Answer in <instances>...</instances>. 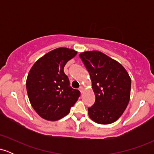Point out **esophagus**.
<instances>
[{
  "label": "esophagus",
  "instance_id": "obj_1",
  "mask_svg": "<svg viewBox=\"0 0 154 154\" xmlns=\"http://www.w3.org/2000/svg\"><path fill=\"white\" fill-rule=\"evenodd\" d=\"M79 91H80L81 93H82L83 91H84V88H83V87L81 86V87H79Z\"/></svg>",
  "mask_w": 154,
  "mask_h": 154
}]
</instances>
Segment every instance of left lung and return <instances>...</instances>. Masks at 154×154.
<instances>
[{
	"instance_id": "left-lung-1",
	"label": "left lung",
	"mask_w": 154,
	"mask_h": 154,
	"mask_svg": "<svg viewBox=\"0 0 154 154\" xmlns=\"http://www.w3.org/2000/svg\"><path fill=\"white\" fill-rule=\"evenodd\" d=\"M89 72L95 101L88 108L95 122L109 125L122 115L130 98L131 79L121 63L98 51L79 54Z\"/></svg>"
}]
</instances>
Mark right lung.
<instances>
[{
	"label": "right lung",
	"instance_id": "1",
	"mask_svg": "<svg viewBox=\"0 0 154 154\" xmlns=\"http://www.w3.org/2000/svg\"><path fill=\"white\" fill-rule=\"evenodd\" d=\"M77 52L59 48L45 54L34 63L26 78L28 98L35 111L43 119L56 121L69 113L80 95L69 85L63 72L66 63Z\"/></svg>",
	"mask_w": 154,
	"mask_h": 154
}]
</instances>
